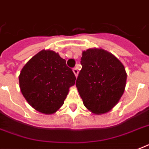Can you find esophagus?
<instances>
[{
	"label": "esophagus",
	"instance_id": "obj_1",
	"mask_svg": "<svg viewBox=\"0 0 149 149\" xmlns=\"http://www.w3.org/2000/svg\"><path fill=\"white\" fill-rule=\"evenodd\" d=\"M72 71H73V72H74L75 76H76V77H77V76H78V73H79V71H78V70H77V67H75L72 69Z\"/></svg>",
	"mask_w": 149,
	"mask_h": 149
}]
</instances>
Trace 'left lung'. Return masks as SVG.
I'll return each mask as SVG.
<instances>
[{
  "instance_id": "left-lung-1",
  "label": "left lung",
  "mask_w": 149,
  "mask_h": 149,
  "mask_svg": "<svg viewBox=\"0 0 149 149\" xmlns=\"http://www.w3.org/2000/svg\"><path fill=\"white\" fill-rule=\"evenodd\" d=\"M76 82L84 106L100 114L113 108L125 91L127 74L115 56L101 49L83 52Z\"/></svg>"
}]
</instances>
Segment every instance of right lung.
I'll use <instances>...</instances> for the list:
<instances>
[{
    "instance_id": "right-lung-1",
    "label": "right lung",
    "mask_w": 149,
    "mask_h": 149,
    "mask_svg": "<svg viewBox=\"0 0 149 149\" xmlns=\"http://www.w3.org/2000/svg\"><path fill=\"white\" fill-rule=\"evenodd\" d=\"M76 77L65 59L51 50H42L22 68L19 84L24 97L41 113H55L64 104Z\"/></svg>"
}]
</instances>
